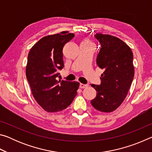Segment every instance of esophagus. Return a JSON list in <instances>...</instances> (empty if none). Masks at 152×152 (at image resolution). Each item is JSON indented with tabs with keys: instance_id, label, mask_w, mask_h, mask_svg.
Here are the masks:
<instances>
[{
	"instance_id": "obj_1",
	"label": "esophagus",
	"mask_w": 152,
	"mask_h": 152,
	"mask_svg": "<svg viewBox=\"0 0 152 152\" xmlns=\"http://www.w3.org/2000/svg\"><path fill=\"white\" fill-rule=\"evenodd\" d=\"M86 86H87V84H82V83L80 84V88H86Z\"/></svg>"
}]
</instances>
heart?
<instances>
[{
  "mask_svg": "<svg viewBox=\"0 0 152 152\" xmlns=\"http://www.w3.org/2000/svg\"><path fill=\"white\" fill-rule=\"evenodd\" d=\"M82 43H88V42H86H86H83Z\"/></svg>",
  "mask_w": 152,
  "mask_h": 152,
  "instance_id": "heart-1",
  "label": "heart"
}]
</instances>
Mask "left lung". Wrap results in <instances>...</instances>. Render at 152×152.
<instances>
[{
  "instance_id": "8db88e82",
  "label": "left lung",
  "mask_w": 152,
  "mask_h": 152,
  "mask_svg": "<svg viewBox=\"0 0 152 152\" xmlns=\"http://www.w3.org/2000/svg\"><path fill=\"white\" fill-rule=\"evenodd\" d=\"M101 44L96 64L103 69L101 84H91L97 92L91 101L95 109L109 113L117 109L124 101L134 77L133 55L131 48L119 38L96 33Z\"/></svg>"
}]
</instances>
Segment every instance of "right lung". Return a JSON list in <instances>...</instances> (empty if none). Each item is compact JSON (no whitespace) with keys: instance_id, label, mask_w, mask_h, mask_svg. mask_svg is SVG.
<instances>
[{"instance_id":"right-lung-1","label":"right lung","mask_w":152,"mask_h":152,"mask_svg":"<svg viewBox=\"0 0 152 152\" xmlns=\"http://www.w3.org/2000/svg\"><path fill=\"white\" fill-rule=\"evenodd\" d=\"M74 34L63 31L43 37L28 54L26 76L36 101L49 113L66 109L77 94L79 82L57 78L64 67L63 47Z\"/></svg>"}]
</instances>
